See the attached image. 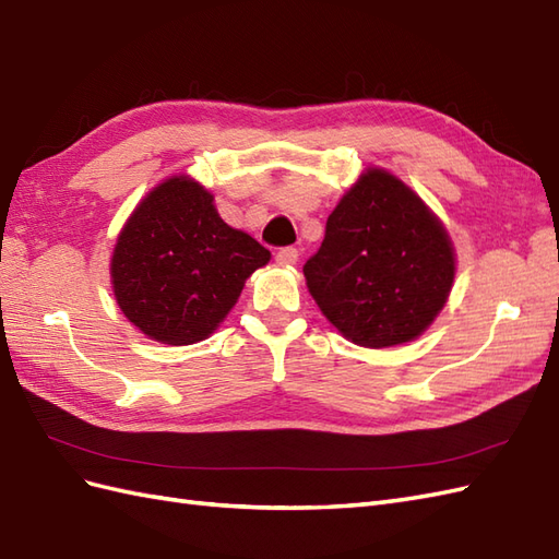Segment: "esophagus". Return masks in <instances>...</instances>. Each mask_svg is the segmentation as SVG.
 <instances>
[{
	"label": "esophagus",
	"mask_w": 559,
	"mask_h": 559,
	"mask_svg": "<svg viewBox=\"0 0 559 559\" xmlns=\"http://www.w3.org/2000/svg\"><path fill=\"white\" fill-rule=\"evenodd\" d=\"M297 260H299V252L295 248H281L276 252V262L281 266H293V264H297Z\"/></svg>",
	"instance_id": "esophagus-1"
}]
</instances>
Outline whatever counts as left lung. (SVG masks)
<instances>
[{"label": "left lung", "instance_id": "left-lung-1", "mask_svg": "<svg viewBox=\"0 0 559 559\" xmlns=\"http://www.w3.org/2000/svg\"><path fill=\"white\" fill-rule=\"evenodd\" d=\"M305 278L323 317L354 345L396 347L420 337L447 305L455 250L411 186L368 167L328 217Z\"/></svg>", "mask_w": 559, "mask_h": 559}]
</instances>
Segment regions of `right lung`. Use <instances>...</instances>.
<instances>
[{
	"label": "right lung",
	"mask_w": 559,
	"mask_h": 559,
	"mask_svg": "<svg viewBox=\"0 0 559 559\" xmlns=\"http://www.w3.org/2000/svg\"><path fill=\"white\" fill-rule=\"evenodd\" d=\"M269 260L264 246L219 217L203 183L175 175L124 222L110 257L112 295L146 337L195 345L217 331L242 285Z\"/></svg>",
	"instance_id": "add662e5"
}]
</instances>
